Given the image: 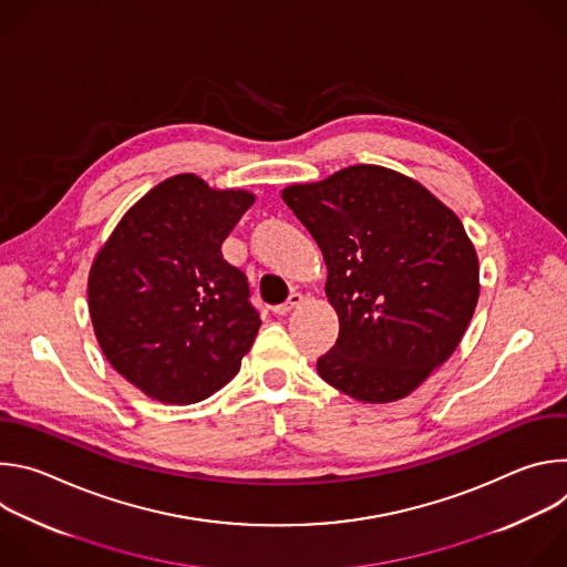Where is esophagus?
Listing matches in <instances>:
<instances>
[{"label": "esophagus", "instance_id": "1", "mask_svg": "<svg viewBox=\"0 0 567 567\" xmlns=\"http://www.w3.org/2000/svg\"><path fill=\"white\" fill-rule=\"evenodd\" d=\"M302 302H305V296H302L300 291H293V293L287 298V302H282V305L274 307V311H276L278 316H285V313H289V311L298 309Z\"/></svg>", "mask_w": 567, "mask_h": 567}]
</instances>
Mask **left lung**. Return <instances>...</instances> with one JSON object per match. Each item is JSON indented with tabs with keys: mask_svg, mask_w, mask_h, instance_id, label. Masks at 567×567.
I'll return each instance as SVG.
<instances>
[{
	"mask_svg": "<svg viewBox=\"0 0 567 567\" xmlns=\"http://www.w3.org/2000/svg\"><path fill=\"white\" fill-rule=\"evenodd\" d=\"M282 199L318 241L339 316L318 374L363 403L409 396L455 352L477 305L460 217L417 179L372 164L289 184Z\"/></svg>",
	"mask_w": 567,
	"mask_h": 567,
	"instance_id": "obj_1",
	"label": "left lung"
}]
</instances>
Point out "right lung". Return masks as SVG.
I'll list each match as a JSON object with an SVG mask.
<instances>
[{
  "mask_svg": "<svg viewBox=\"0 0 567 567\" xmlns=\"http://www.w3.org/2000/svg\"><path fill=\"white\" fill-rule=\"evenodd\" d=\"M256 195L193 173L150 188L99 249L90 316L110 365L145 396L188 406L224 388L262 320L221 245Z\"/></svg>",
  "mask_w": 567,
  "mask_h": 567,
  "instance_id": "right-lung-1",
  "label": "right lung"
}]
</instances>
